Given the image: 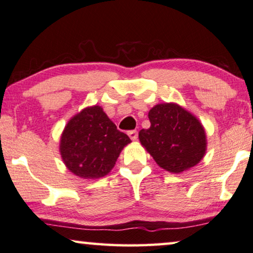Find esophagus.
Here are the masks:
<instances>
[{
	"mask_svg": "<svg viewBox=\"0 0 253 253\" xmlns=\"http://www.w3.org/2000/svg\"><path fill=\"white\" fill-rule=\"evenodd\" d=\"M128 136H129L133 141L137 140V130H129L128 131Z\"/></svg>",
	"mask_w": 253,
	"mask_h": 253,
	"instance_id": "34e87169",
	"label": "esophagus"
}]
</instances>
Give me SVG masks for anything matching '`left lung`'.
I'll return each instance as SVG.
<instances>
[{"mask_svg": "<svg viewBox=\"0 0 253 253\" xmlns=\"http://www.w3.org/2000/svg\"><path fill=\"white\" fill-rule=\"evenodd\" d=\"M149 119L150 128L141 129L138 137L159 166L181 173L201 162L206 136L196 117L179 105L165 103L154 106Z\"/></svg>", "mask_w": 253, "mask_h": 253, "instance_id": "left-lung-1", "label": "left lung"}]
</instances>
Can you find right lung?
I'll list each match as a JSON object with an SVG mask.
<instances>
[{"label": "right lung", "instance_id": "1", "mask_svg": "<svg viewBox=\"0 0 253 253\" xmlns=\"http://www.w3.org/2000/svg\"><path fill=\"white\" fill-rule=\"evenodd\" d=\"M130 142L103 112L87 108L73 117L60 138V155L67 169L84 179H97L113 169L120 151Z\"/></svg>", "mask_w": 253, "mask_h": 253}]
</instances>
